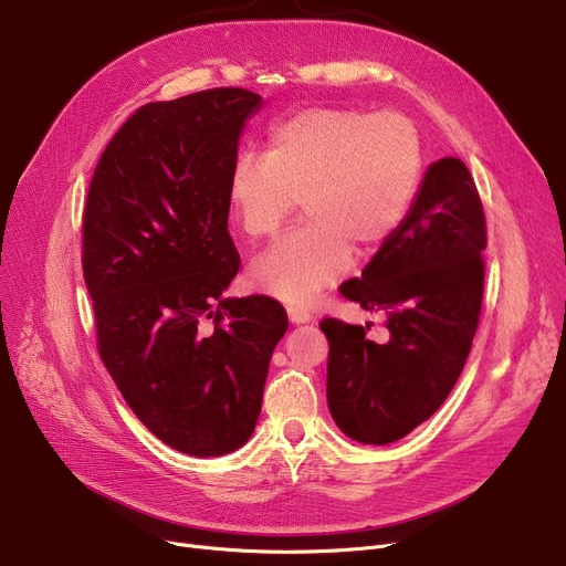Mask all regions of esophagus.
Instances as JSON below:
<instances>
[{
  "mask_svg": "<svg viewBox=\"0 0 566 566\" xmlns=\"http://www.w3.org/2000/svg\"><path fill=\"white\" fill-rule=\"evenodd\" d=\"M286 314H289V321H291L293 325H301V323H310V321H312V314H310L305 307L289 305V307H286Z\"/></svg>",
  "mask_w": 566,
  "mask_h": 566,
  "instance_id": "34e87169",
  "label": "esophagus"
}]
</instances>
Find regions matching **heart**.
Here are the masks:
<instances>
[{
  "label": "heart",
  "mask_w": 566,
  "mask_h": 566,
  "mask_svg": "<svg viewBox=\"0 0 566 566\" xmlns=\"http://www.w3.org/2000/svg\"><path fill=\"white\" fill-rule=\"evenodd\" d=\"M422 139L399 112L307 107L268 133L263 158L243 156L229 176L233 220L250 241L280 231L301 201L305 227L250 268L254 289L310 305L358 256L399 231L422 181Z\"/></svg>",
  "instance_id": "b5f03b06"
}]
</instances>
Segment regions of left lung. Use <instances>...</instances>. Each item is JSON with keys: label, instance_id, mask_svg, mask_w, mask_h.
Listing matches in <instances>:
<instances>
[{"label": "left lung", "instance_id": "1", "mask_svg": "<svg viewBox=\"0 0 566 566\" xmlns=\"http://www.w3.org/2000/svg\"><path fill=\"white\" fill-rule=\"evenodd\" d=\"M486 220L459 158L429 165L399 231L339 286L367 312H385L390 339L363 325L323 318L328 337V408L348 438L390 444L427 422L459 380L484 293Z\"/></svg>", "mask_w": 566, "mask_h": 566}]
</instances>
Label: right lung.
I'll return each instance as SVG.
<instances>
[{"instance_id": "add662e5", "label": "right lung", "mask_w": 566, "mask_h": 566, "mask_svg": "<svg viewBox=\"0 0 566 566\" xmlns=\"http://www.w3.org/2000/svg\"><path fill=\"white\" fill-rule=\"evenodd\" d=\"M259 94L208 88L139 107L103 151L82 220L98 353L139 422L190 457L254 433L284 307L224 298L241 256L229 176Z\"/></svg>"}]
</instances>
